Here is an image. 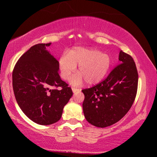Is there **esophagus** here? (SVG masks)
Wrapping results in <instances>:
<instances>
[{"mask_svg": "<svg viewBox=\"0 0 157 157\" xmlns=\"http://www.w3.org/2000/svg\"><path fill=\"white\" fill-rule=\"evenodd\" d=\"M71 89H72V91L74 93H75V92H77V91H80V89H77V88H75V87H72L71 88Z\"/></svg>", "mask_w": 157, "mask_h": 157, "instance_id": "1", "label": "esophagus"}]
</instances>
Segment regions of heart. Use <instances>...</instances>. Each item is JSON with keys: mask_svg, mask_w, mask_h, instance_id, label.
I'll list each match as a JSON object with an SVG mask.
<instances>
[{"mask_svg": "<svg viewBox=\"0 0 157 157\" xmlns=\"http://www.w3.org/2000/svg\"><path fill=\"white\" fill-rule=\"evenodd\" d=\"M58 64L63 80L69 79L76 71V66H79V74L71 78V83L77 86L84 80L87 84L92 85L105 76L111 66V58L109 55L97 49L76 47L68 55L60 56Z\"/></svg>", "mask_w": 157, "mask_h": 157, "instance_id": "1", "label": "heart"}]
</instances>
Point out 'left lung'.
<instances>
[{
	"label": "left lung",
	"mask_w": 157,
	"mask_h": 157,
	"mask_svg": "<svg viewBox=\"0 0 157 157\" xmlns=\"http://www.w3.org/2000/svg\"><path fill=\"white\" fill-rule=\"evenodd\" d=\"M119 60L107 78L96 86L82 90L84 116L91 125L105 128L117 122L134 103L138 86V73L132 57L120 52Z\"/></svg>",
	"instance_id": "obj_1"
}]
</instances>
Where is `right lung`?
<instances>
[{"label":"right lung","instance_id":"add662e5","mask_svg":"<svg viewBox=\"0 0 157 157\" xmlns=\"http://www.w3.org/2000/svg\"><path fill=\"white\" fill-rule=\"evenodd\" d=\"M50 45L32 46L20 57L12 72V86L19 107L30 120L43 125L60 120L73 94L59 75L58 61L46 49Z\"/></svg>","mask_w":157,"mask_h":157}]
</instances>
